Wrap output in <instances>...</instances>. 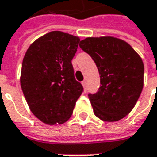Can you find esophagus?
<instances>
[{
	"mask_svg": "<svg viewBox=\"0 0 157 157\" xmlns=\"http://www.w3.org/2000/svg\"><path fill=\"white\" fill-rule=\"evenodd\" d=\"M82 86H83V88L85 89V88H86V81H83V82H82Z\"/></svg>",
	"mask_w": 157,
	"mask_h": 157,
	"instance_id": "1",
	"label": "esophagus"
}]
</instances>
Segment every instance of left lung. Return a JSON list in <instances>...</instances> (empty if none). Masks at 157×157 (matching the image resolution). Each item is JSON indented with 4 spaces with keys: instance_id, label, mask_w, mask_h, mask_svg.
<instances>
[{
    "instance_id": "obj_1",
    "label": "left lung",
    "mask_w": 157,
    "mask_h": 157,
    "mask_svg": "<svg viewBox=\"0 0 157 157\" xmlns=\"http://www.w3.org/2000/svg\"><path fill=\"white\" fill-rule=\"evenodd\" d=\"M80 47L94 61L100 87L88 97L94 114L103 121L115 122L136 105L144 86V63L126 42L111 36L88 37Z\"/></svg>"
}]
</instances>
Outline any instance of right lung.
<instances>
[{
  "label": "right lung",
  "instance_id": "right-lung-1",
  "mask_svg": "<svg viewBox=\"0 0 157 157\" xmlns=\"http://www.w3.org/2000/svg\"><path fill=\"white\" fill-rule=\"evenodd\" d=\"M79 42L69 33L50 32L34 41L23 57L22 93L32 113L46 124L65 123L83 91L72 64Z\"/></svg>",
  "mask_w": 157,
  "mask_h": 157
}]
</instances>
